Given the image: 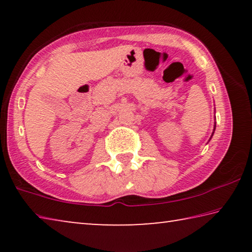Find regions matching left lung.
Returning a JSON list of instances; mask_svg holds the SVG:
<instances>
[{
	"label": "left lung",
	"instance_id": "left-lung-1",
	"mask_svg": "<svg viewBox=\"0 0 252 252\" xmlns=\"http://www.w3.org/2000/svg\"><path fill=\"white\" fill-rule=\"evenodd\" d=\"M215 129H216V126H215ZM212 134H213V133H212Z\"/></svg>",
	"mask_w": 252,
	"mask_h": 252
}]
</instances>
